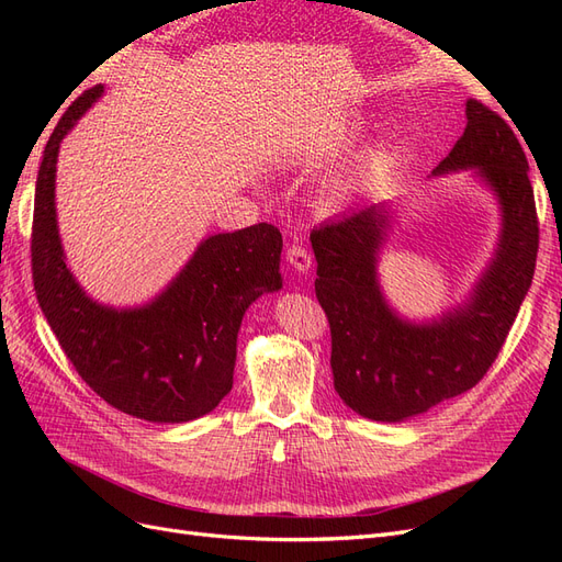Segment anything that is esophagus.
<instances>
[{
	"label": "esophagus",
	"instance_id": "esophagus-1",
	"mask_svg": "<svg viewBox=\"0 0 562 562\" xmlns=\"http://www.w3.org/2000/svg\"><path fill=\"white\" fill-rule=\"evenodd\" d=\"M288 262H291V267L295 269V271H310V267H312V252L304 248V246H291L288 248Z\"/></svg>",
	"mask_w": 562,
	"mask_h": 562
}]
</instances>
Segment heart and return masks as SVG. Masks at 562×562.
<instances>
[{"label":"heart","mask_w":562,"mask_h":562,"mask_svg":"<svg viewBox=\"0 0 562 562\" xmlns=\"http://www.w3.org/2000/svg\"><path fill=\"white\" fill-rule=\"evenodd\" d=\"M345 192H347V184L345 182H335L330 190H328V201H339Z\"/></svg>","instance_id":"obj_1"}]
</instances>
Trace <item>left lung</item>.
Returning a JSON list of instances; mask_svg holds the SVG:
<instances>
[{"label":"left lung","mask_w":562,"mask_h":562,"mask_svg":"<svg viewBox=\"0 0 562 562\" xmlns=\"http://www.w3.org/2000/svg\"><path fill=\"white\" fill-rule=\"evenodd\" d=\"M467 168L499 201V244L471 297L429 323L401 318L382 295L378 255L389 215L378 203L310 236L318 262L316 297L330 323L335 391L361 417L403 422L479 384L530 291L539 248L530 166L512 126L473 98L462 138L434 176Z\"/></svg>","instance_id":"left-lung-1"}]
</instances>
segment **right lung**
<instances>
[{"label": "right lung", "mask_w": 562, "mask_h": 562, "mask_svg": "<svg viewBox=\"0 0 562 562\" xmlns=\"http://www.w3.org/2000/svg\"><path fill=\"white\" fill-rule=\"evenodd\" d=\"M103 91V83L83 91L44 147L32 220V281L65 356L100 398L145 422H190L232 391L241 318L260 295L281 288L283 239L267 223L213 234L143 307L114 310L91 300L65 265L56 161L65 135Z\"/></svg>", "instance_id": "obj_1"}]
</instances>
